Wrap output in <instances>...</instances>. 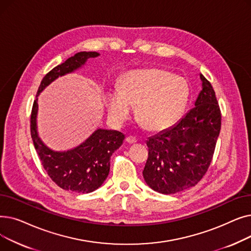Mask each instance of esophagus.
<instances>
[{"label":"esophagus","instance_id":"34e87169","mask_svg":"<svg viewBox=\"0 0 251 251\" xmlns=\"http://www.w3.org/2000/svg\"><path fill=\"white\" fill-rule=\"evenodd\" d=\"M126 142H128L130 144L135 143V142H137V138L134 136H128V137H126Z\"/></svg>","mask_w":251,"mask_h":251}]
</instances>
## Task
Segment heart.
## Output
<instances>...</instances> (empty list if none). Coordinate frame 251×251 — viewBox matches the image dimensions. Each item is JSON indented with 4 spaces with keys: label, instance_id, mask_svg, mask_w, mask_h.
Instances as JSON below:
<instances>
[{
    "label": "heart",
    "instance_id": "obj_1",
    "mask_svg": "<svg viewBox=\"0 0 251 251\" xmlns=\"http://www.w3.org/2000/svg\"><path fill=\"white\" fill-rule=\"evenodd\" d=\"M189 99V85L183 77L166 70L147 69L127 73L120 89L107 92L105 107L113 121L123 123L136 107V118L151 131L173 126Z\"/></svg>",
    "mask_w": 251,
    "mask_h": 251
}]
</instances>
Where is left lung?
I'll return each instance as SVG.
<instances>
[{
	"label": "left lung",
	"instance_id": "1",
	"mask_svg": "<svg viewBox=\"0 0 251 251\" xmlns=\"http://www.w3.org/2000/svg\"><path fill=\"white\" fill-rule=\"evenodd\" d=\"M202 89L192 108L169 129L147 140L143 178L156 192L174 194L195 186L206 173L221 130L215 90L201 74Z\"/></svg>",
	"mask_w": 251,
	"mask_h": 251
}]
</instances>
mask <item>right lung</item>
<instances>
[{"label": "right lung", "mask_w": 251, "mask_h": 251, "mask_svg": "<svg viewBox=\"0 0 251 251\" xmlns=\"http://www.w3.org/2000/svg\"><path fill=\"white\" fill-rule=\"evenodd\" d=\"M97 51H80L51 69L38 87L30 117V133L35 151L48 175L64 190L88 193L101 186L110 172L111 155L122 146L125 135L116 130L97 129L78 147L56 151L49 149L38 136L36 126L37 97L60 76L81 68L87 59L99 57Z\"/></svg>", "instance_id": "right-lung-1"}]
</instances>
